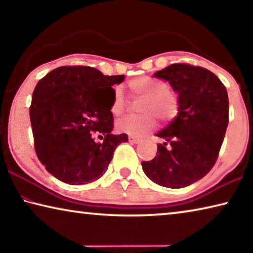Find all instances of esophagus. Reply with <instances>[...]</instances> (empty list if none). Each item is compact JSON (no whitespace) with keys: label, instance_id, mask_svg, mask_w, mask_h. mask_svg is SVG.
I'll return each mask as SVG.
<instances>
[{"label":"esophagus","instance_id":"34e87169","mask_svg":"<svg viewBox=\"0 0 253 253\" xmlns=\"http://www.w3.org/2000/svg\"><path fill=\"white\" fill-rule=\"evenodd\" d=\"M128 140L132 144H138L140 142L139 138H137V137H134V136H128Z\"/></svg>","mask_w":253,"mask_h":253}]
</instances>
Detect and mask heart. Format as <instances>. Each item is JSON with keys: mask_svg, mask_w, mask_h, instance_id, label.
<instances>
[{"mask_svg": "<svg viewBox=\"0 0 253 253\" xmlns=\"http://www.w3.org/2000/svg\"><path fill=\"white\" fill-rule=\"evenodd\" d=\"M129 89L135 97L143 98L138 105V110L143 114L119 119L116 124L118 131L142 136L155 128V117L163 123H169L177 116L178 98L163 81L152 77H140L129 81ZM126 107L125 93L121 87H116L114 89L111 113L115 116H121Z\"/></svg>", "mask_w": 253, "mask_h": 253, "instance_id": "heart-1", "label": "heart"}]
</instances>
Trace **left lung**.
<instances>
[{"label":"left lung","instance_id":"left-lung-1","mask_svg":"<svg viewBox=\"0 0 253 253\" xmlns=\"http://www.w3.org/2000/svg\"><path fill=\"white\" fill-rule=\"evenodd\" d=\"M178 93V114L157 136L155 158L142 162L144 173L158 185L181 188L204 177L215 164L229 124L225 85L208 69L174 63L154 74Z\"/></svg>","mask_w":253,"mask_h":253}]
</instances>
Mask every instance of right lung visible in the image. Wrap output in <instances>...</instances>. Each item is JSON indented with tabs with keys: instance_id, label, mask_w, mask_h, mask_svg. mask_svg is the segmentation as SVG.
<instances>
[{
	"instance_id": "right-lung-1",
	"label": "right lung",
	"mask_w": 253,
	"mask_h": 253,
	"mask_svg": "<svg viewBox=\"0 0 253 253\" xmlns=\"http://www.w3.org/2000/svg\"><path fill=\"white\" fill-rule=\"evenodd\" d=\"M125 76H104L84 66H65L39 80L30 106L34 148L45 169L71 185L106 173L114 152L128 140L114 135V89ZM104 139L100 143L94 136Z\"/></svg>"
}]
</instances>
